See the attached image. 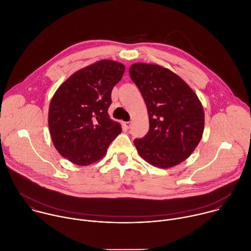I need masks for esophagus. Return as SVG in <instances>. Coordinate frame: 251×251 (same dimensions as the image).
<instances>
[{
    "mask_svg": "<svg viewBox=\"0 0 251 251\" xmlns=\"http://www.w3.org/2000/svg\"><path fill=\"white\" fill-rule=\"evenodd\" d=\"M123 125L126 129H129L130 126H131V122H123Z\"/></svg>",
    "mask_w": 251,
    "mask_h": 251,
    "instance_id": "34e87169",
    "label": "esophagus"
}]
</instances>
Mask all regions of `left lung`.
<instances>
[{
	"label": "left lung",
	"mask_w": 251,
	"mask_h": 251,
	"mask_svg": "<svg viewBox=\"0 0 251 251\" xmlns=\"http://www.w3.org/2000/svg\"><path fill=\"white\" fill-rule=\"evenodd\" d=\"M147 106L150 128L134 141L149 164L168 169L188 159L202 137L204 112L195 91L180 76L158 64L137 62L129 68Z\"/></svg>",
	"instance_id": "1"
}]
</instances>
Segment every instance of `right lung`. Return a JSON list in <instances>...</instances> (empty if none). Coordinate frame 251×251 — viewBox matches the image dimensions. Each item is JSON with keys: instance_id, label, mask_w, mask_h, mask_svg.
Listing matches in <instances>:
<instances>
[{"instance_id": "1", "label": "right lung", "mask_w": 251, "mask_h": 251, "mask_svg": "<svg viewBox=\"0 0 251 251\" xmlns=\"http://www.w3.org/2000/svg\"><path fill=\"white\" fill-rule=\"evenodd\" d=\"M125 65L101 59L70 75L55 91L49 108L53 146L71 163L87 166L102 159L121 133L108 108L111 91L121 80Z\"/></svg>"}]
</instances>
